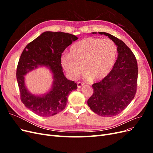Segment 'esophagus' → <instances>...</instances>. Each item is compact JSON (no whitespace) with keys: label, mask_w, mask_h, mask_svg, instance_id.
I'll use <instances>...</instances> for the list:
<instances>
[{"label":"esophagus","mask_w":153,"mask_h":153,"mask_svg":"<svg viewBox=\"0 0 153 153\" xmlns=\"http://www.w3.org/2000/svg\"><path fill=\"white\" fill-rule=\"evenodd\" d=\"M84 85V83L81 82H77V87H78V88H81Z\"/></svg>","instance_id":"34e87169"}]
</instances>
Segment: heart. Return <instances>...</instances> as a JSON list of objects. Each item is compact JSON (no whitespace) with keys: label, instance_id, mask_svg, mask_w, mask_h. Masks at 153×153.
Instances as JSON below:
<instances>
[{"label":"heart","instance_id":"b5f03b06","mask_svg":"<svg viewBox=\"0 0 153 153\" xmlns=\"http://www.w3.org/2000/svg\"><path fill=\"white\" fill-rule=\"evenodd\" d=\"M117 57V48L112 40L88 37L73 44L69 54L62 55L61 59L71 79H76L84 67L86 78L98 82L112 71Z\"/></svg>","mask_w":153,"mask_h":153}]
</instances>
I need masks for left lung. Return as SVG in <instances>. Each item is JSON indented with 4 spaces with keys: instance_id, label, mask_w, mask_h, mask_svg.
<instances>
[{
    "instance_id": "obj_1",
    "label": "left lung",
    "mask_w": 153,
    "mask_h": 153,
    "mask_svg": "<svg viewBox=\"0 0 153 153\" xmlns=\"http://www.w3.org/2000/svg\"><path fill=\"white\" fill-rule=\"evenodd\" d=\"M98 33L108 36L114 41L117 47L118 56L108 75L92 85L93 94L87 104L94 113L110 117L123 112L135 97L138 65L135 55L123 41L106 32Z\"/></svg>"
}]
</instances>
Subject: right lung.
I'll return each instance as SVG.
<instances>
[{"label": "right lung", "instance_id": "right-lung-1", "mask_svg": "<svg viewBox=\"0 0 153 153\" xmlns=\"http://www.w3.org/2000/svg\"><path fill=\"white\" fill-rule=\"evenodd\" d=\"M75 36L62 32L47 31L27 45L21 54L16 69V78L20 99L27 108L42 117H50L66 107L67 98L77 89L74 81L64 76L61 66V56L73 41ZM46 65L53 72L54 81L51 91L45 95H32L25 85L24 75L39 66Z\"/></svg>", "mask_w": 153, "mask_h": 153}]
</instances>
